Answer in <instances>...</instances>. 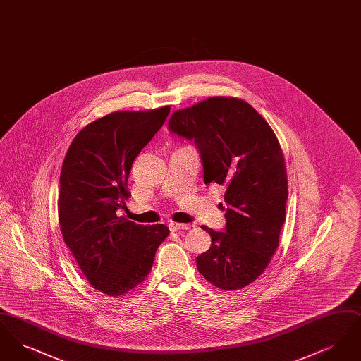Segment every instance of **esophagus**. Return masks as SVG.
Here are the masks:
<instances>
[{"instance_id": "obj_1", "label": "esophagus", "mask_w": 361, "mask_h": 361, "mask_svg": "<svg viewBox=\"0 0 361 361\" xmlns=\"http://www.w3.org/2000/svg\"><path fill=\"white\" fill-rule=\"evenodd\" d=\"M189 224H176V222H171L169 224V228L172 230V231H178V230H188Z\"/></svg>"}]
</instances>
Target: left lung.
<instances>
[{"label":"left lung","mask_w":361,"mask_h":361,"mask_svg":"<svg viewBox=\"0 0 361 361\" xmlns=\"http://www.w3.org/2000/svg\"><path fill=\"white\" fill-rule=\"evenodd\" d=\"M169 130L197 147L204 183L226 187V227L196 265L215 287L231 291L253 283L268 267L286 221L288 183L275 133L250 104L209 97L176 111Z\"/></svg>","instance_id":"8db88e82"}]
</instances>
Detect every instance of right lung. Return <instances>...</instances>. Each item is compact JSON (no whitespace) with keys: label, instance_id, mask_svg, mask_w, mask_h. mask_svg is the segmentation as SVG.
<instances>
[{"label":"right lung","instance_id":"obj_1","mask_svg":"<svg viewBox=\"0 0 361 361\" xmlns=\"http://www.w3.org/2000/svg\"><path fill=\"white\" fill-rule=\"evenodd\" d=\"M171 106L118 111L92 121L73 139L63 159L58 199L59 226L87 281L108 296H121L150 274L165 224L143 226L124 216L131 196V165L153 139Z\"/></svg>","mask_w":361,"mask_h":361}]
</instances>
